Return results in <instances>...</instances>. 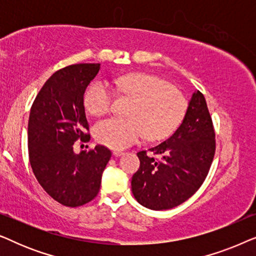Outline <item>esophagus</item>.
<instances>
[{
    "label": "esophagus",
    "mask_w": 256,
    "mask_h": 256,
    "mask_svg": "<svg viewBox=\"0 0 256 256\" xmlns=\"http://www.w3.org/2000/svg\"><path fill=\"white\" fill-rule=\"evenodd\" d=\"M113 155L114 156H121V155H124V152H122V150H114L113 152Z\"/></svg>",
    "instance_id": "esophagus-1"
}]
</instances>
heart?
Listing matches in <instances>:
<instances>
[{
    "label": "heart",
    "instance_id": "obj_1",
    "mask_svg": "<svg viewBox=\"0 0 256 256\" xmlns=\"http://www.w3.org/2000/svg\"><path fill=\"white\" fill-rule=\"evenodd\" d=\"M115 88L132 99L128 116L110 118L94 126V138L112 149H124L144 135L149 140L166 138L184 116L186 101L170 84L146 73H130L114 80ZM113 93L107 84L90 86L84 98L86 110L96 116L110 110Z\"/></svg>",
    "mask_w": 256,
    "mask_h": 256
}]
</instances>
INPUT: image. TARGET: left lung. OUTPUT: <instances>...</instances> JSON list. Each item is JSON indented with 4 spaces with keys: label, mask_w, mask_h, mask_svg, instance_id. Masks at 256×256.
I'll return each mask as SVG.
<instances>
[{
    "label": "left lung",
    "mask_w": 256,
    "mask_h": 256,
    "mask_svg": "<svg viewBox=\"0 0 256 256\" xmlns=\"http://www.w3.org/2000/svg\"><path fill=\"white\" fill-rule=\"evenodd\" d=\"M216 134L202 94L194 90L177 130L149 150L138 152L140 168L132 178L136 200L146 208L169 210L188 200L208 176L216 152Z\"/></svg>",
    "instance_id": "1"
}]
</instances>
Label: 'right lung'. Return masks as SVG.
<instances>
[{
    "label": "right lung",
    "instance_id": "1",
    "mask_svg": "<svg viewBox=\"0 0 256 256\" xmlns=\"http://www.w3.org/2000/svg\"><path fill=\"white\" fill-rule=\"evenodd\" d=\"M100 64H76L54 73L30 110L28 146L38 183L62 205L76 208L96 197L112 152L104 146L73 152L76 140L88 141L84 93Z\"/></svg>",
    "mask_w": 256,
    "mask_h": 256
}]
</instances>
